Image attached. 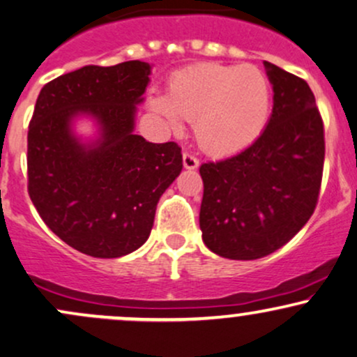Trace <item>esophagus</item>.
I'll return each mask as SVG.
<instances>
[{
  "label": "esophagus",
  "instance_id": "34e87169",
  "mask_svg": "<svg viewBox=\"0 0 357 357\" xmlns=\"http://www.w3.org/2000/svg\"><path fill=\"white\" fill-rule=\"evenodd\" d=\"M183 165L186 169H196L197 166H199V160L197 158L192 156L190 153H184L183 154Z\"/></svg>",
  "mask_w": 357,
  "mask_h": 357
}]
</instances>
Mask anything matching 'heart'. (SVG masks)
I'll list each match as a JSON object with an SVG mask.
<instances>
[{
  "mask_svg": "<svg viewBox=\"0 0 357 357\" xmlns=\"http://www.w3.org/2000/svg\"><path fill=\"white\" fill-rule=\"evenodd\" d=\"M271 86L252 64L199 63L171 78L167 96L149 106L171 128L192 121L197 144L213 156H231L263 135L271 114Z\"/></svg>",
  "mask_w": 357,
  "mask_h": 357,
  "instance_id": "b5f03b06",
  "label": "heart"
}]
</instances>
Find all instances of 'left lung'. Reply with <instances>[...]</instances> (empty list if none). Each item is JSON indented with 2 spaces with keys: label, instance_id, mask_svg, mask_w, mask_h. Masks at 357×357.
I'll return each mask as SVG.
<instances>
[{
  "label": "left lung",
  "instance_id": "8db88e82",
  "mask_svg": "<svg viewBox=\"0 0 357 357\" xmlns=\"http://www.w3.org/2000/svg\"><path fill=\"white\" fill-rule=\"evenodd\" d=\"M273 113L263 135L236 156L199 167V227L227 259H259L293 239L314 213L324 165V128L306 81L264 61Z\"/></svg>",
  "mask_w": 357,
  "mask_h": 357
}]
</instances>
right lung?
Here are the masks:
<instances>
[{"label": "right lung", "instance_id": "obj_1", "mask_svg": "<svg viewBox=\"0 0 357 357\" xmlns=\"http://www.w3.org/2000/svg\"><path fill=\"white\" fill-rule=\"evenodd\" d=\"M151 64L84 66L41 89L28 131V191L68 246L119 257L149 238L160 197L183 169L181 148L135 135ZM79 119L97 132H75Z\"/></svg>", "mask_w": 357, "mask_h": 357}]
</instances>
